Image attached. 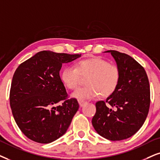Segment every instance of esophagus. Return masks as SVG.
<instances>
[{"instance_id": "1", "label": "esophagus", "mask_w": 160, "mask_h": 160, "mask_svg": "<svg viewBox=\"0 0 160 160\" xmlns=\"http://www.w3.org/2000/svg\"><path fill=\"white\" fill-rule=\"evenodd\" d=\"M78 102H79V105H80V106L82 107L86 103V101L82 100H78Z\"/></svg>"}]
</instances>
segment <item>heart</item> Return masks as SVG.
<instances>
[{"mask_svg": "<svg viewBox=\"0 0 160 160\" xmlns=\"http://www.w3.org/2000/svg\"><path fill=\"white\" fill-rule=\"evenodd\" d=\"M80 76H88L86 85L72 94L79 100H86L98 96L107 98L114 94L120 82L121 72L119 66L108 62L100 57L86 58L78 61L75 67L66 66L60 73V79L66 88L75 90L80 85Z\"/></svg>", "mask_w": 160, "mask_h": 160, "instance_id": "1", "label": "heart"}]
</instances>
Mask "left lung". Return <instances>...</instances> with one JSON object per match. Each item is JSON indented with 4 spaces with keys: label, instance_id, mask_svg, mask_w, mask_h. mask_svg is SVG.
<instances>
[{
    "label": "left lung",
    "instance_id": "left-lung-1",
    "mask_svg": "<svg viewBox=\"0 0 160 160\" xmlns=\"http://www.w3.org/2000/svg\"><path fill=\"white\" fill-rule=\"evenodd\" d=\"M106 52H111L120 68V82L106 101L96 102L92 125L104 138L122 140L136 134L146 120L151 102L150 85L145 68L134 58L114 50Z\"/></svg>",
    "mask_w": 160,
    "mask_h": 160
}]
</instances>
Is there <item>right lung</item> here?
<instances>
[{"instance_id": "right-lung-1", "label": "right lung", "mask_w": 160, "mask_h": 160, "mask_svg": "<svg viewBox=\"0 0 160 160\" xmlns=\"http://www.w3.org/2000/svg\"><path fill=\"white\" fill-rule=\"evenodd\" d=\"M81 54L38 52L15 70L9 93L14 119L26 137L50 143L67 131L79 104L69 99L60 77L62 65ZM59 102L62 104L55 107Z\"/></svg>"}]
</instances>
